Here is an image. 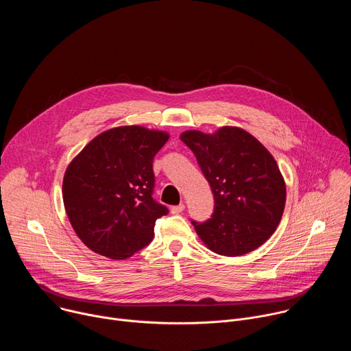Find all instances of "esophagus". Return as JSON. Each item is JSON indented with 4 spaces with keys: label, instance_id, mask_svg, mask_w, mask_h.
Returning a JSON list of instances; mask_svg holds the SVG:
<instances>
[{
    "label": "esophagus",
    "instance_id": "1",
    "mask_svg": "<svg viewBox=\"0 0 351 351\" xmlns=\"http://www.w3.org/2000/svg\"><path fill=\"white\" fill-rule=\"evenodd\" d=\"M183 210H184V204H179V206L172 207V208H171V213H172V214H180Z\"/></svg>",
    "mask_w": 351,
    "mask_h": 351
}]
</instances>
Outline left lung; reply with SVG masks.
Listing matches in <instances>:
<instances>
[{
    "label": "left lung",
    "mask_w": 351,
    "mask_h": 351,
    "mask_svg": "<svg viewBox=\"0 0 351 351\" xmlns=\"http://www.w3.org/2000/svg\"><path fill=\"white\" fill-rule=\"evenodd\" d=\"M180 140L191 149L214 194V213L191 221L211 252L236 257L264 244L283 215L286 184L268 149L240 128L214 134L187 130Z\"/></svg>",
    "instance_id": "obj_1"
}]
</instances>
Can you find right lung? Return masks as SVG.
<instances>
[{"instance_id":"obj_1","label":"right lung","mask_w":351,"mask_h":351,"mask_svg":"<svg viewBox=\"0 0 351 351\" xmlns=\"http://www.w3.org/2000/svg\"><path fill=\"white\" fill-rule=\"evenodd\" d=\"M165 132L119 126L94 137L69 164L62 183L72 228L94 253L125 260L152 243L168 208L153 198V161Z\"/></svg>"}]
</instances>
